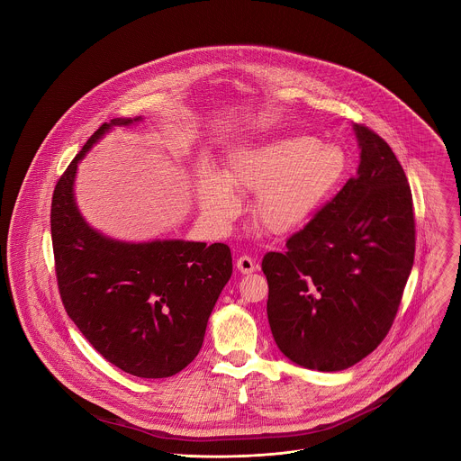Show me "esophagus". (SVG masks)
I'll use <instances>...</instances> for the list:
<instances>
[{
	"label": "esophagus",
	"instance_id": "esophagus-1",
	"mask_svg": "<svg viewBox=\"0 0 461 461\" xmlns=\"http://www.w3.org/2000/svg\"><path fill=\"white\" fill-rule=\"evenodd\" d=\"M237 270H239L240 274H251V272H255V270H257L255 260H253L251 257H248V255L239 257V258H237Z\"/></svg>",
	"mask_w": 461,
	"mask_h": 461
}]
</instances>
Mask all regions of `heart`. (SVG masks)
Listing matches in <instances>:
<instances>
[{
    "instance_id": "1",
    "label": "heart",
    "mask_w": 461,
    "mask_h": 461,
    "mask_svg": "<svg viewBox=\"0 0 461 461\" xmlns=\"http://www.w3.org/2000/svg\"><path fill=\"white\" fill-rule=\"evenodd\" d=\"M347 169L341 148L319 144L308 135H290L260 146L235 151L223 178L203 169L196 196L206 217L215 222L231 221L240 201L237 191L255 193L253 219L270 233L281 235L301 228L322 204Z\"/></svg>"
}]
</instances>
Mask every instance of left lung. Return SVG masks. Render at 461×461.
<instances>
[{
  "mask_svg": "<svg viewBox=\"0 0 461 461\" xmlns=\"http://www.w3.org/2000/svg\"><path fill=\"white\" fill-rule=\"evenodd\" d=\"M357 175L268 251V321L279 350L321 372L345 370L386 338L414 265L416 222L407 175L390 146L356 123Z\"/></svg>",
  "mask_w": 461,
  "mask_h": 461,
  "instance_id": "obj_1",
  "label": "left lung"
}]
</instances>
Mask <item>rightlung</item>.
Listing matches in <instances>:
<instances>
[{
  "mask_svg": "<svg viewBox=\"0 0 461 461\" xmlns=\"http://www.w3.org/2000/svg\"><path fill=\"white\" fill-rule=\"evenodd\" d=\"M139 120V118H135ZM102 123L58 178L50 204L54 272L65 312L109 363L137 377H169L199 354L210 313L231 277L228 244H127L80 217L78 162L111 125Z\"/></svg>",
  "mask_w": 461,
  "mask_h": 461,
  "instance_id": "add662e5",
  "label": "right lung"
}]
</instances>
